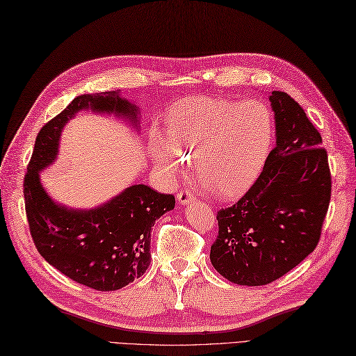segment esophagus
Here are the masks:
<instances>
[{
  "label": "esophagus",
  "instance_id": "34e87169",
  "mask_svg": "<svg viewBox=\"0 0 356 356\" xmlns=\"http://www.w3.org/2000/svg\"><path fill=\"white\" fill-rule=\"evenodd\" d=\"M177 200H178L179 205H188V204H191V202H195V196L191 195L190 191L182 190L177 195Z\"/></svg>",
  "mask_w": 356,
  "mask_h": 356
}]
</instances>
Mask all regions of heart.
<instances>
[{
    "instance_id": "heart-1",
    "label": "heart",
    "mask_w": 356,
    "mask_h": 356,
    "mask_svg": "<svg viewBox=\"0 0 356 356\" xmlns=\"http://www.w3.org/2000/svg\"><path fill=\"white\" fill-rule=\"evenodd\" d=\"M166 138L152 134L149 156L168 178L187 174L195 161L200 184L217 196H234L252 182L270 152L271 111L257 100L243 103L190 97L168 115Z\"/></svg>"
}]
</instances>
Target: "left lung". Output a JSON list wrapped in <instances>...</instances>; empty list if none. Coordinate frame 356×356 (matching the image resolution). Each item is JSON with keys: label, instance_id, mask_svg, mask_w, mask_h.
I'll return each instance as SVG.
<instances>
[{"label": "left lung", "instance_id": "left-lung-1", "mask_svg": "<svg viewBox=\"0 0 356 356\" xmlns=\"http://www.w3.org/2000/svg\"><path fill=\"white\" fill-rule=\"evenodd\" d=\"M275 147L262 174L235 205L217 213L211 264L226 280L262 286L289 273L316 248L331 199L322 136L289 94H268Z\"/></svg>", "mask_w": 356, "mask_h": 356}]
</instances>
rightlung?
<instances>
[{
    "mask_svg": "<svg viewBox=\"0 0 356 356\" xmlns=\"http://www.w3.org/2000/svg\"><path fill=\"white\" fill-rule=\"evenodd\" d=\"M81 111L126 118L139 126V108L120 91L82 94L37 134L24 181L25 211L34 244L44 261L73 282L109 292L139 278L151 262V230L174 209L175 197L133 184L90 209L69 208L44 190L40 172L58 157L61 131Z\"/></svg>",
    "mask_w": 356,
    "mask_h": 356,
    "instance_id": "add662e5",
    "label": "right lung"
}]
</instances>
